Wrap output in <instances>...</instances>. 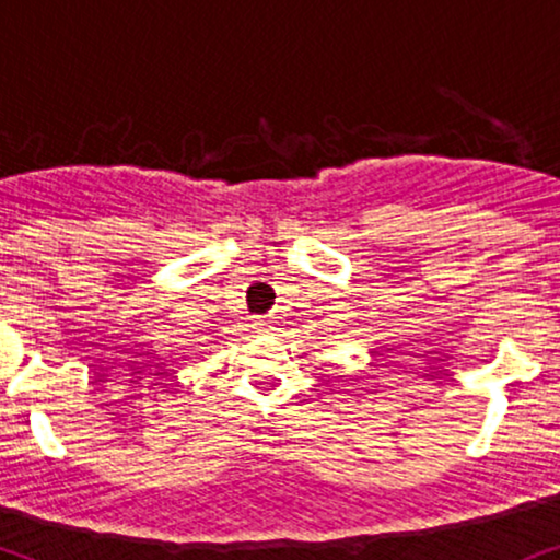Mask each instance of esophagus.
I'll list each match as a JSON object with an SVG mask.
<instances>
[{
    "instance_id": "obj_1",
    "label": "esophagus",
    "mask_w": 560,
    "mask_h": 560,
    "mask_svg": "<svg viewBox=\"0 0 560 560\" xmlns=\"http://www.w3.org/2000/svg\"><path fill=\"white\" fill-rule=\"evenodd\" d=\"M255 326L257 328H265V318H255Z\"/></svg>"
}]
</instances>
